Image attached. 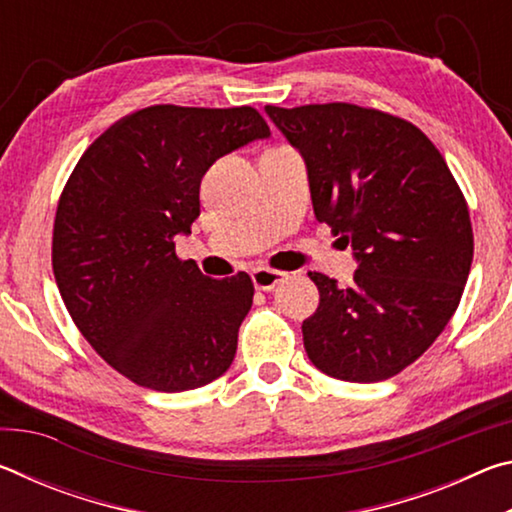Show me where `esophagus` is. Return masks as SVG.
Listing matches in <instances>:
<instances>
[{"instance_id": "obj_1", "label": "esophagus", "mask_w": 512, "mask_h": 512, "mask_svg": "<svg viewBox=\"0 0 512 512\" xmlns=\"http://www.w3.org/2000/svg\"><path fill=\"white\" fill-rule=\"evenodd\" d=\"M284 275H287V273L275 271V268L259 266L253 271V284H255V289H259V291H271L284 280Z\"/></svg>"}]
</instances>
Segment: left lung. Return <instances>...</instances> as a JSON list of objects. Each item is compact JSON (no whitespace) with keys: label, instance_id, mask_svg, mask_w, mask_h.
Listing matches in <instances>:
<instances>
[{"label":"left lung","instance_id":"1","mask_svg":"<svg viewBox=\"0 0 512 512\" xmlns=\"http://www.w3.org/2000/svg\"><path fill=\"white\" fill-rule=\"evenodd\" d=\"M264 110L305 158L316 219L359 264L350 287L309 273L320 302L302 323L307 357L343 381L393 377L461 302L474 253L461 187L406 119L354 103Z\"/></svg>","mask_w":512,"mask_h":512}]
</instances>
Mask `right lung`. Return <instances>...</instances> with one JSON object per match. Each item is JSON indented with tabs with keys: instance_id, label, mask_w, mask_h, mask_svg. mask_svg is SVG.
<instances>
[{
	"instance_id": "obj_1",
	"label": "right lung",
	"mask_w": 512,
	"mask_h": 512,
	"mask_svg": "<svg viewBox=\"0 0 512 512\" xmlns=\"http://www.w3.org/2000/svg\"><path fill=\"white\" fill-rule=\"evenodd\" d=\"M271 135L255 108L162 103L115 121L60 194L51 264L74 325L108 366L162 393L230 368L253 305L246 273L214 280L176 255L221 155Z\"/></svg>"
}]
</instances>
